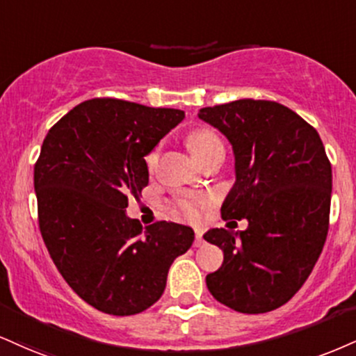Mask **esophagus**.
<instances>
[{
	"mask_svg": "<svg viewBox=\"0 0 356 356\" xmlns=\"http://www.w3.org/2000/svg\"><path fill=\"white\" fill-rule=\"evenodd\" d=\"M205 243V241H204V237H202V230H199L197 229L195 230V241H194V247H202Z\"/></svg>",
	"mask_w": 356,
	"mask_h": 356,
	"instance_id": "esophagus-1",
	"label": "esophagus"
}]
</instances>
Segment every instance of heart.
Here are the masks:
<instances>
[{"label":"heart","mask_w":356,"mask_h":356,"mask_svg":"<svg viewBox=\"0 0 356 356\" xmlns=\"http://www.w3.org/2000/svg\"><path fill=\"white\" fill-rule=\"evenodd\" d=\"M216 144H220L219 137H217L212 131H209V129H197L192 132V134L189 136V139H187V145H189L192 156H194L195 159L197 157L204 156V154L207 152L211 147H213ZM156 159H157L156 152L149 154L147 164L154 165ZM202 205H204V200L195 199V197H187V199H182L181 202H179L181 211L186 213L187 217H191V219H197V217H199Z\"/></svg>","instance_id":"obj_1"}]
</instances>
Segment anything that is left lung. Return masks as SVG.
Instances as JSON below:
<instances>
[{
  "instance_id": "8db88e82",
  "label": "left lung",
  "mask_w": 356,
  "mask_h": 356,
  "mask_svg": "<svg viewBox=\"0 0 356 356\" xmlns=\"http://www.w3.org/2000/svg\"><path fill=\"white\" fill-rule=\"evenodd\" d=\"M227 137L235 182L224 219H247L245 230L211 229L209 243L224 264L205 277L216 300L241 314L285 305L314 270L328 232L332 165L310 124L272 101L238 99L199 111Z\"/></svg>"
}]
</instances>
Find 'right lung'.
Instances as JSON below:
<instances>
[{
    "label": "right lung",
    "instance_id": "obj_1",
    "mask_svg": "<svg viewBox=\"0 0 356 356\" xmlns=\"http://www.w3.org/2000/svg\"><path fill=\"white\" fill-rule=\"evenodd\" d=\"M181 109L89 99L51 127L34 165L40 230L51 259L86 303L134 315L164 293L167 272L194 242L174 222L143 227L129 197L149 184L144 157L184 121Z\"/></svg>",
    "mask_w": 356,
    "mask_h": 356
}]
</instances>
